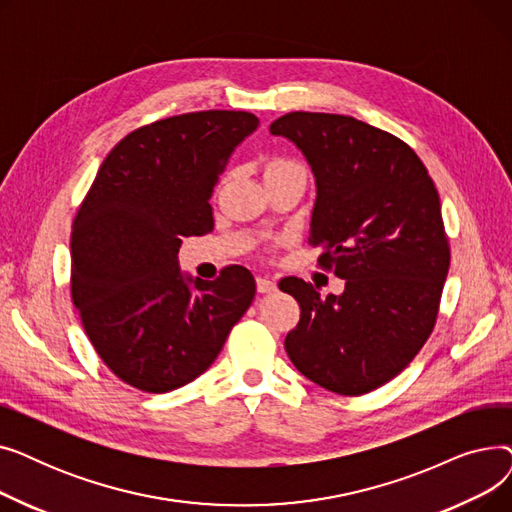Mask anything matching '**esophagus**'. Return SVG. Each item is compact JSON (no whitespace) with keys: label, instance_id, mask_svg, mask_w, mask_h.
<instances>
[{"label":"esophagus","instance_id":"obj_1","mask_svg":"<svg viewBox=\"0 0 512 512\" xmlns=\"http://www.w3.org/2000/svg\"><path fill=\"white\" fill-rule=\"evenodd\" d=\"M257 290H259L261 294H267V292H276L278 286H276L274 280L265 278V276H259V278H257Z\"/></svg>","mask_w":512,"mask_h":512}]
</instances>
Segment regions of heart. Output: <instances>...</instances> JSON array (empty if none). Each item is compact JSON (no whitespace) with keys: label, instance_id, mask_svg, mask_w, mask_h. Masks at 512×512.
Masks as SVG:
<instances>
[{"label":"heart","instance_id":"heart-1","mask_svg":"<svg viewBox=\"0 0 512 512\" xmlns=\"http://www.w3.org/2000/svg\"><path fill=\"white\" fill-rule=\"evenodd\" d=\"M294 166H299V164H294V161H290V159H274V161H270V164L265 166V174L267 172L286 170V168H294Z\"/></svg>","mask_w":512,"mask_h":512}]
</instances>
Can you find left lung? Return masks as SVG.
I'll use <instances>...</instances> for the list:
<instances>
[{
	"instance_id": "1",
	"label": "left lung",
	"mask_w": 512,
	"mask_h": 512,
	"mask_svg": "<svg viewBox=\"0 0 512 512\" xmlns=\"http://www.w3.org/2000/svg\"><path fill=\"white\" fill-rule=\"evenodd\" d=\"M315 178L309 245L344 280L326 299L301 278L278 286L301 305L284 346L317 386L359 396L405 369L436 324L450 251L440 197L400 139L351 116L290 112L272 122Z\"/></svg>"
}]
</instances>
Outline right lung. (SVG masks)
<instances>
[{
    "mask_svg": "<svg viewBox=\"0 0 512 512\" xmlns=\"http://www.w3.org/2000/svg\"><path fill=\"white\" fill-rule=\"evenodd\" d=\"M259 126L209 110L137 128L107 153L70 236L72 303L122 382L161 394L220 355L255 297L247 267L207 282L180 270L182 236L213 230L209 199L234 149Z\"/></svg>",
    "mask_w": 512,
    "mask_h": 512,
    "instance_id": "1",
    "label": "right lung"
}]
</instances>
